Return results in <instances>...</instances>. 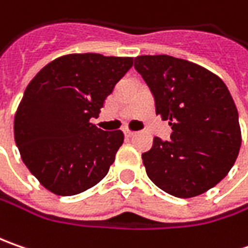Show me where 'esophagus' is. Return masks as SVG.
<instances>
[{"label":"esophagus","mask_w":248,"mask_h":248,"mask_svg":"<svg viewBox=\"0 0 248 248\" xmlns=\"http://www.w3.org/2000/svg\"><path fill=\"white\" fill-rule=\"evenodd\" d=\"M124 134H125V137H127V138H131V137H134V135H135V132H132V131H129V129H124Z\"/></svg>","instance_id":"obj_1"}]
</instances>
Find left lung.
Returning <instances> with one entry per match:
<instances>
[{
	"instance_id": "1",
	"label": "left lung",
	"mask_w": 248,
	"mask_h": 248,
	"mask_svg": "<svg viewBox=\"0 0 248 248\" xmlns=\"http://www.w3.org/2000/svg\"><path fill=\"white\" fill-rule=\"evenodd\" d=\"M134 67L153 95L156 114L172 128L168 140L156 137L142 153L150 181L181 199L214 187L233 167L242 145L228 87L204 67L168 55L137 56Z\"/></svg>"
}]
</instances>
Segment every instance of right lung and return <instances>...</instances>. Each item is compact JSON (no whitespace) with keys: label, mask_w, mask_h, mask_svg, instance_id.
<instances>
[{"label":"right lung","mask_w":248,"mask_h":248,"mask_svg":"<svg viewBox=\"0 0 248 248\" xmlns=\"http://www.w3.org/2000/svg\"><path fill=\"white\" fill-rule=\"evenodd\" d=\"M132 58L72 53L43 67L24 91L15 116V140L40 184L59 196L95 186L123 145L121 131L91 124Z\"/></svg>","instance_id":"right-lung-1"}]
</instances>
